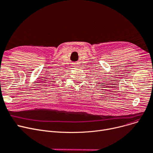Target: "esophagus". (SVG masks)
I'll use <instances>...</instances> for the list:
<instances>
[{
	"instance_id": "obj_1",
	"label": "esophagus",
	"mask_w": 153,
	"mask_h": 153,
	"mask_svg": "<svg viewBox=\"0 0 153 153\" xmlns=\"http://www.w3.org/2000/svg\"><path fill=\"white\" fill-rule=\"evenodd\" d=\"M74 66H77V65H74Z\"/></svg>"
}]
</instances>
